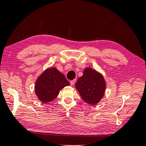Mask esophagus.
<instances>
[{"label":"esophagus","mask_w":146,"mask_h":146,"mask_svg":"<svg viewBox=\"0 0 146 146\" xmlns=\"http://www.w3.org/2000/svg\"><path fill=\"white\" fill-rule=\"evenodd\" d=\"M76 79H74L72 80H71V81H70V85L71 86H74V84L76 83Z\"/></svg>","instance_id":"esophagus-1"}]
</instances>
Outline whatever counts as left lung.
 Instances as JSON below:
<instances>
[{"label": "left lung", "mask_w": 146, "mask_h": 146, "mask_svg": "<svg viewBox=\"0 0 146 146\" xmlns=\"http://www.w3.org/2000/svg\"><path fill=\"white\" fill-rule=\"evenodd\" d=\"M76 87L84 101L90 105H95L104 96L106 83L101 74L86 68L83 76L78 79Z\"/></svg>", "instance_id": "8db88e82"}]
</instances>
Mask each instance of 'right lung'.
Returning a JSON list of instances; mask_svg holds the SVG:
<instances>
[{
    "label": "right lung",
    "mask_w": 146,
    "mask_h": 146,
    "mask_svg": "<svg viewBox=\"0 0 146 146\" xmlns=\"http://www.w3.org/2000/svg\"><path fill=\"white\" fill-rule=\"evenodd\" d=\"M69 84L64 74L56 68H49L36 80L35 94L41 102H49L57 98L60 90Z\"/></svg>",
    "instance_id": "add662e5"
}]
</instances>
